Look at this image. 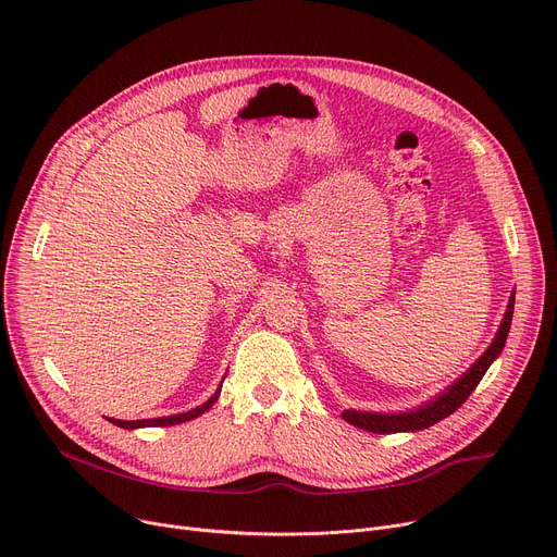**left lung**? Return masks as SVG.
Segmentation results:
<instances>
[{"instance_id":"1","label":"left lung","mask_w":557,"mask_h":557,"mask_svg":"<svg viewBox=\"0 0 557 557\" xmlns=\"http://www.w3.org/2000/svg\"><path fill=\"white\" fill-rule=\"evenodd\" d=\"M512 309H515V294L508 300V309L504 313L502 327H499V332H496L490 347L479 357V361L470 370H467L458 379V382H454L445 393H441L431 401H426L424 406H418V408H413V411H406V413L343 411V420L363 429V431H370V433H401V431H422V429L433 426L435 422L449 418L465 404V399L474 393V388L479 386V382L487 372V368L492 366V361L502 355L508 332H510V323H512Z\"/></svg>"}]
</instances>
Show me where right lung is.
Here are the masks:
<instances>
[{
  "label": "right lung",
  "instance_id": "1",
  "mask_svg": "<svg viewBox=\"0 0 557 557\" xmlns=\"http://www.w3.org/2000/svg\"><path fill=\"white\" fill-rule=\"evenodd\" d=\"M221 395V386L216 388V393L208 399L202 401L200 406L191 408V411L187 413H178V416H166V418H153V420H114V418H108V422L122 426V429H139V426H171V424H181V422H187V420H194L198 416H202L208 408H212V404L219 399Z\"/></svg>",
  "mask_w": 557,
  "mask_h": 557
}]
</instances>
